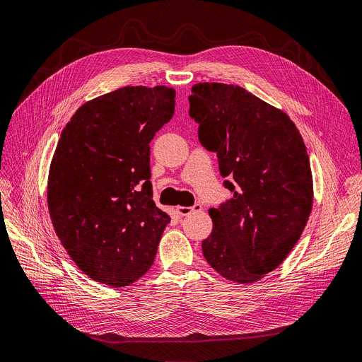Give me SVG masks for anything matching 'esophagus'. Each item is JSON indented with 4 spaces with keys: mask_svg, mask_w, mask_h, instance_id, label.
Wrapping results in <instances>:
<instances>
[{
    "mask_svg": "<svg viewBox=\"0 0 362 362\" xmlns=\"http://www.w3.org/2000/svg\"><path fill=\"white\" fill-rule=\"evenodd\" d=\"M177 211H178V214L182 215V216H184V215H190L192 212L202 211V205H200V204H196V205H193V206H178Z\"/></svg>",
    "mask_w": 362,
    "mask_h": 362,
    "instance_id": "1",
    "label": "esophagus"
}]
</instances>
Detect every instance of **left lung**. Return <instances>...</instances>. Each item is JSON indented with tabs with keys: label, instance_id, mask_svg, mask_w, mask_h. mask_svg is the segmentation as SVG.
I'll return each instance as SVG.
<instances>
[{
	"label": "left lung",
	"instance_id": "left-lung-1",
	"mask_svg": "<svg viewBox=\"0 0 362 362\" xmlns=\"http://www.w3.org/2000/svg\"><path fill=\"white\" fill-rule=\"evenodd\" d=\"M189 100L199 141L216 153L233 193L209 209L214 228L202 252L223 278L252 284L284 262L308 224L313 180L305 141L282 110L240 86L199 83Z\"/></svg>",
	"mask_w": 362,
	"mask_h": 362
}]
</instances>
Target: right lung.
I'll list each match as a JSON object with an SVG mask.
<instances>
[{
	"mask_svg": "<svg viewBox=\"0 0 362 362\" xmlns=\"http://www.w3.org/2000/svg\"><path fill=\"white\" fill-rule=\"evenodd\" d=\"M175 110L166 86H126L83 104L64 127L47 181L52 224L77 267L127 286L151 267L169 215L153 200L150 142Z\"/></svg>",
	"mask_w": 362,
	"mask_h": 362,
	"instance_id": "right-lung-1",
	"label": "right lung"
}]
</instances>
